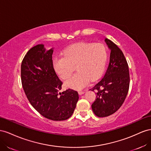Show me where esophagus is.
I'll return each mask as SVG.
<instances>
[{"label": "esophagus", "instance_id": "esophagus-1", "mask_svg": "<svg viewBox=\"0 0 151 151\" xmlns=\"http://www.w3.org/2000/svg\"><path fill=\"white\" fill-rule=\"evenodd\" d=\"M84 93H85V92H83V91H79V92H78V94L80 95V96H81V95L83 94Z\"/></svg>", "mask_w": 151, "mask_h": 151}]
</instances>
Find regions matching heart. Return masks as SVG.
Returning a JSON list of instances; mask_svg holds the SVG:
<instances>
[{
    "mask_svg": "<svg viewBox=\"0 0 151 151\" xmlns=\"http://www.w3.org/2000/svg\"><path fill=\"white\" fill-rule=\"evenodd\" d=\"M107 59L105 47L100 44L79 43L69 47L63 57L54 60V70L63 80H68L75 70L77 72L65 82L68 88L80 90L102 74Z\"/></svg>",
    "mask_w": 151,
    "mask_h": 151,
    "instance_id": "obj_1",
    "label": "heart"
}]
</instances>
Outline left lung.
Returning <instances> with one entry per match:
<instances>
[{"label": "left lung", "mask_w": 151, "mask_h": 151, "mask_svg": "<svg viewBox=\"0 0 151 151\" xmlns=\"http://www.w3.org/2000/svg\"><path fill=\"white\" fill-rule=\"evenodd\" d=\"M104 41L111 50L109 66L104 77L90 89L96 91L97 99L92 109L98 117H106L119 109L130 85L128 66L123 52L108 38Z\"/></svg>", "instance_id": "1"}]
</instances>
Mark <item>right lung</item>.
Returning a JSON list of instances; mask_svg holds the SVG:
<instances>
[{"label": "right lung", "instance_id": "right-lung-1", "mask_svg": "<svg viewBox=\"0 0 151 151\" xmlns=\"http://www.w3.org/2000/svg\"><path fill=\"white\" fill-rule=\"evenodd\" d=\"M53 49L38 44L28 50L21 63V83L30 104L38 113L53 121H63L73 114L79 97L72 89L59 92L63 83L53 67Z\"/></svg>", "mask_w": 151, "mask_h": 151}]
</instances>
